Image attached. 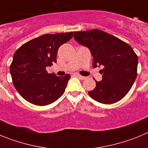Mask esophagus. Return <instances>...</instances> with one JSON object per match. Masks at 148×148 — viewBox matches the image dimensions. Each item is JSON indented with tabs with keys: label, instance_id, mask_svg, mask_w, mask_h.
<instances>
[{
	"label": "esophagus",
	"instance_id": "obj_1",
	"mask_svg": "<svg viewBox=\"0 0 148 148\" xmlns=\"http://www.w3.org/2000/svg\"><path fill=\"white\" fill-rule=\"evenodd\" d=\"M76 76L78 77V78H79V79H81V80H84V79H85V78H86V77H84V76H82V75H78V74H76Z\"/></svg>",
	"mask_w": 148,
	"mask_h": 148
}]
</instances>
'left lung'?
Listing matches in <instances>:
<instances>
[{
  "instance_id": "obj_1",
  "label": "left lung",
  "mask_w": 148,
  "mask_h": 148,
  "mask_svg": "<svg viewBox=\"0 0 148 148\" xmlns=\"http://www.w3.org/2000/svg\"><path fill=\"white\" fill-rule=\"evenodd\" d=\"M74 38L87 47L93 57L92 66H104L101 82L88 94L98 102H117L127 95L137 76L138 56L129 44L99 29L75 32Z\"/></svg>"
}]
</instances>
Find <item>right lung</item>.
<instances>
[{
  "mask_svg": "<svg viewBox=\"0 0 148 148\" xmlns=\"http://www.w3.org/2000/svg\"><path fill=\"white\" fill-rule=\"evenodd\" d=\"M73 36V32L45 34L17 49L10 73L15 89L26 101L35 105H47L64 92L70 75L49 74L46 67L56 62L58 48Z\"/></svg>",
  "mask_w": 148,
  "mask_h": 148,
  "instance_id": "obj_1",
  "label": "right lung"
}]
</instances>
